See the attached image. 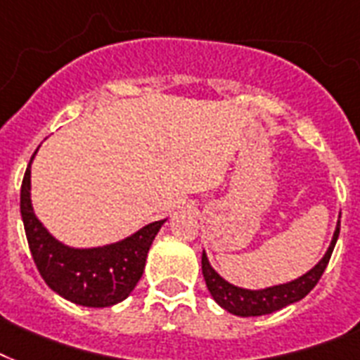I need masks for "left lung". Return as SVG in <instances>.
<instances>
[{"mask_svg": "<svg viewBox=\"0 0 360 360\" xmlns=\"http://www.w3.org/2000/svg\"><path fill=\"white\" fill-rule=\"evenodd\" d=\"M338 235L340 216L327 252L308 272H304L299 278H295V280L285 281V283H276V285L261 287V289H246V287H238L225 280L224 276H219L216 270L212 269L208 255L202 250V276H205L206 287L210 291L212 299L216 300L225 311L233 314V316L257 317L278 311L281 308H285V306L302 300L316 287V283L319 281L325 269H327L328 259L333 255Z\"/></svg>", "mask_w": 360, "mask_h": 360, "instance_id": "left-lung-1", "label": "left lung"}]
</instances>
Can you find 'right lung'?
I'll return each mask as SVG.
<instances>
[{
	"label": "right lung",
	"instance_id": "right-lung-1",
	"mask_svg": "<svg viewBox=\"0 0 360 360\" xmlns=\"http://www.w3.org/2000/svg\"><path fill=\"white\" fill-rule=\"evenodd\" d=\"M37 150L22 180L20 214L39 272L54 293L75 304L86 308L118 304L129 297L141 280L150 246L167 219L152 221L105 246L75 248L58 240L33 210L32 163Z\"/></svg>",
	"mask_w": 360,
	"mask_h": 360
}]
</instances>
